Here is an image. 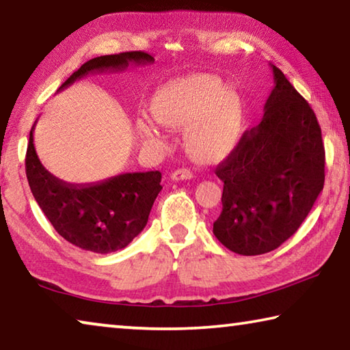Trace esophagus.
Returning <instances> with one entry per match:
<instances>
[{
  "instance_id": "34e87169",
  "label": "esophagus",
  "mask_w": 350,
  "mask_h": 350,
  "mask_svg": "<svg viewBox=\"0 0 350 350\" xmlns=\"http://www.w3.org/2000/svg\"><path fill=\"white\" fill-rule=\"evenodd\" d=\"M193 173L187 168H179L171 173V180L174 182H179V180H187V179H191Z\"/></svg>"
}]
</instances>
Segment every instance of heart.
<instances>
[{
    "label": "heart",
    "mask_w": 350,
    "mask_h": 350,
    "mask_svg": "<svg viewBox=\"0 0 350 350\" xmlns=\"http://www.w3.org/2000/svg\"><path fill=\"white\" fill-rule=\"evenodd\" d=\"M150 116L170 131L183 129V146L198 161H216L238 145L244 116L238 97L211 74L179 77L159 88L151 98ZM140 142L163 150V135L145 118L135 123Z\"/></svg>",
    "instance_id": "heart-1"
}]
</instances>
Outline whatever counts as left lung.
Segmentation results:
<instances>
[{"label": "left lung", "mask_w": 350, "mask_h": 350, "mask_svg": "<svg viewBox=\"0 0 350 350\" xmlns=\"http://www.w3.org/2000/svg\"><path fill=\"white\" fill-rule=\"evenodd\" d=\"M275 88L258 126L216 167L222 211L213 233L244 256L269 253L295 234L324 187V144L310 105L271 64Z\"/></svg>", "instance_id": "obj_1"}]
</instances>
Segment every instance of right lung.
I'll return each instance as SVG.
<instances>
[{
    "label": "right lung",
    "mask_w": 350,
    "mask_h": 350,
    "mask_svg": "<svg viewBox=\"0 0 350 350\" xmlns=\"http://www.w3.org/2000/svg\"><path fill=\"white\" fill-rule=\"evenodd\" d=\"M142 51L103 55L81 64L62 88L91 72L123 70L129 64L152 63ZM33 128L29 134L26 176L35 200L57 233L75 247L94 253L125 248L145 228L151 206L161 193V171L126 173L88 185H74L52 176L37 156Z\"/></svg>",
    "instance_id": "add662e5"
}]
</instances>
